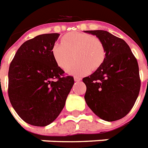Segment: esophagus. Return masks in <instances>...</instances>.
<instances>
[{"mask_svg": "<svg viewBox=\"0 0 148 148\" xmlns=\"http://www.w3.org/2000/svg\"><path fill=\"white\" fill-rule=\"evenodd\" d=\"M74 78V81H75V82H80V81H82V77H81L75 76Z\"/></svg>", "mask_w": 148, "mask_h": 148, "instance_id": "1", "label": "esophagus"}]
</instances>
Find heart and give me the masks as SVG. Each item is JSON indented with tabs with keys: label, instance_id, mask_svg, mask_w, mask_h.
<instances>
[{
	"label": "heart",
	"instance_id": "b5f03b06",
	"mask_svg": "<svg viewBox=\"0 0 148 148\" xmlns=\"http://www.w3.org/2000/svg\"><path fill=\"white\" fill-rule=\"evenodd\" d=\"M53 56L62 69L74 75H83L101 66L106 57L104 46L99 39L92 35L80 32H72L62 38L61 43H55ZM75 56H74L73 55Z\"/></svg>",
	"mask_w": 148,
	"mask_h": 148
}]
</instances>
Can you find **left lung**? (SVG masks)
<instances>
[{"mask_svg": "<svg viewBox=\"0 0 148 148\" xmlns=\"http://www.w3.org/2000/svg\"><path fill=\"white\" fill-rule=\"evenodd\" d=\"M96 36L106 50L101 66L83 78L84 99L95 114L106 121L123 118L131 110L140 88L137 60L123 39L104 30L84 31Z\"/></svg>", "mask_w": 148, "mask_h": 148, "instance_id": "1", "label": "left lung"}]
</instances>
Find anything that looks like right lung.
<instances>
[{
    "label": "right lung",
    "instance_id": "right-lung-1",
    "mask_svg": "<svg viewBox=\"0 0 148 148\" xmlns=\"http://www.w3.org/2000/svg\"><path fill=\"white\" fill-rule=\"evenodd\" d=\"M59 36L42 34L27 40L9 66L11 104L19 116L32 126L46 127L53 122L74 85V77L64 76L53 56Z\"/></svg>",
    "mask_w": 148,
    "mask_h": 148
}]
</instances>
